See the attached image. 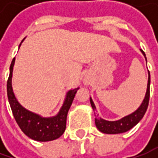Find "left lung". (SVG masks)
I'll return each instance as SVG.
<instances>
[{
	"mask_svg": "<svg viewBox=\"0 0 158 158\" xmlns=\"http://www.w3.org/2000/svg\"><path fill=\"white\" fill-rule=\"evenodd\" d=\"M141 51L143 53L145 59H146L145 52H143V50H141ZM149 86H150V74H149V71L147 91H146L145 98H144V99H143V103L140 106V107L137 109L135 112H134L133 113L127 115V116H126L124 118L116 120V121H108V120H106V119H103V118L98 117V115H95L96 116L95 123H96V127H98V129L102 133H104V134L114 135V134L125 133L127 131L130 130L131 128H133L143 118L145 112L148 109L149 101ZM89 100H90V105L92 106L93 111H96V106H95L93 101H92L91 98H89Z\"/></svg>",
	"mask_w": 158,
	"mask_h": 158,
	"instance_id": "1",
	"label": "left lung"
}]
</instances>
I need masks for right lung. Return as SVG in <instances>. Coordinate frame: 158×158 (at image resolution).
<instances>
[{
  "label": "right lung",
  "instance_id": "1",
  "mask_svg": "<svg viewBox=\"0 0 158 158\" xmlns=\"http://www.w3.org/2000/svg\"><path fill=\"white\" fill-rule=\"evenodd\" d=\"M14 64L15 58L13 59L9 68V76L7 82V93L9 105L17 125L28 137L35 141L49 142L61 136L66 129L68 112L79 88L71 89L67 93L63 106L56 116L52 118H43L36 113L26 110L16 100L11 84Z\"/></svg>",
  "mask_w": 158,
  "mask_h": 158
}]
</instances>
